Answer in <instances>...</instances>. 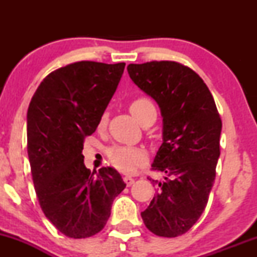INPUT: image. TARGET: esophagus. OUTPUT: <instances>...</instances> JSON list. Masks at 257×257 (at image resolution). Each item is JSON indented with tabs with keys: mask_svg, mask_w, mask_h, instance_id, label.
I'll list each match as a JSON object with an SVG mask.
<instances>
[{
	"mask_svg": "<svg viewBox=\"0 0 257 257\" xmlns=\"http://www.w3.org/2000/svg\"><path fill=\"white\" fill-rule=\"evenodd\" d=\"M124 182L126 184V186H132L133 184H134V178H132V176H129V175H126V176H124Z\"/></svg>",
	"mask_w": 257,
	"mask_h": 257,
	"instance_id": "esophagus-1",
	"label": "esophagus"
}]
</instances>
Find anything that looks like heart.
<instances>
[{
  "label": "heart",
  "mask_w": 257,
  "mask_h": 257,
  "mask_svg": "<svg viewBox=\"0 0 257 257\" xmlns=\"http://www.w3.org/2000/svg\"><path fill=\"white\" fill-rule=\"evenodd\" d=\"M129 110H131L133 117L140 124L149 117L157 116L155 105L151 100L147 98H138L133 100L131 106H129ZM106 120H107V116L102 114L99 119V128H104ZM108 158L117 169L122 170V172H133L135 168L146 161V153L138 147L114 146L108 151Z\"/></svg>",
  "instance_id": "obj_1"
}]
</instances>
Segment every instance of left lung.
Wrapping results in <instances>:
<instances>
[{"label":"left lung","mask_w":257,"mask_h":257,"mask_svg":"<svg viewBox=\"0 0 257 257\" xmlns=\"http://www.w3.org/2000/svg\"><path fill=\"white\" fill-rule=\"evenodd\" d=\"M129 77L157 102L163 117V144L152 168L164 173L150 179L157 193L141 213L159 237H178L204 211L220 157L222 122L202 78L175 61L129 64Z\"/></svg>","instance_id":"left-lung-1"}]
</instances>
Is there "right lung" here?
<instances>
[{
  "instance_id": "obj_1",
  "label": "right lung",
  "mask_w": 257,
  "mask_h": 257,
  "mask_svg": "<svg viewBox=\"0 0 257 257\" xmlns=\"http://www.w3.org/2000/svg\"><path fill=\"white\" fill-rule=\"evenodd\" d=\"M124 63L78 61L38 85L28 110V155L41 209L58 231L87 238L101 231L125 184L116 169L84 166L83 140L95 132Z\"/></svg>"
}]
</instances>
